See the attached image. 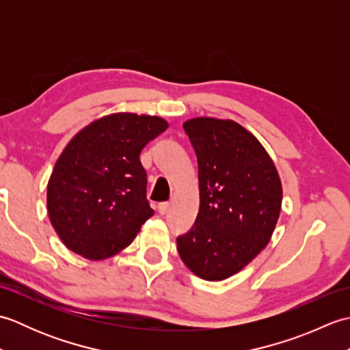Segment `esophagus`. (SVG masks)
<instances>
[{"label": "esophagus", "mask_w": 350, "mask_h": 350, "mask_svg": "<svg viewBox=\"0 0 350 350\" xmlns=\"http://www.w3.org/2000/svg\"><path fill=\"white\" fill-rule=\"evenodd\" d=\"M168 207H170V203L163 202V203H159V206H158V211H159V213H161V215H165V213L168 212Z\"/></svg>", "instance_id": "obj_1"}]
</instances>
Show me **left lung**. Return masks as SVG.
I'll return each mask as SVG.
<instances>
[{
  "mask_svg": "<svg viewBox=\"0 0 350 350\" xmlns=\"http://www.w3.org/2000/svg\"><path fill=\"white\" fill-rule=\"evenodd\" d=\"M197 154L200 211L177 251L197 277L221 281L243 269L271 241L282 187L271 156L233 120L183 123Z\"/></svg>",
  "mask_w": 350,
  "mask_h": 350,
  "instance_id": "1",
  "label": "left lung"
}]
</instances>
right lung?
Returning a JSON list of instances; mask_svg holds the SVG:
<instances>
[{
    "label": "right lung",
    "mask_w": 350,
    "mask_h": 350,
    "mask_svg": "<svg viewBox=\"0 0 350 350\" xmlns=\"http://www.w3.org/2000/svg\"><path fill=\"white\" fill-rule=\"evenodd\" d=\"M168 128L156 116L98 118L66 146L48 182V215L70 251L90 260L120 252L153 209L139 153Z\"/></svg>",
    "instance_id": "add662e5"
}]
</instances>
